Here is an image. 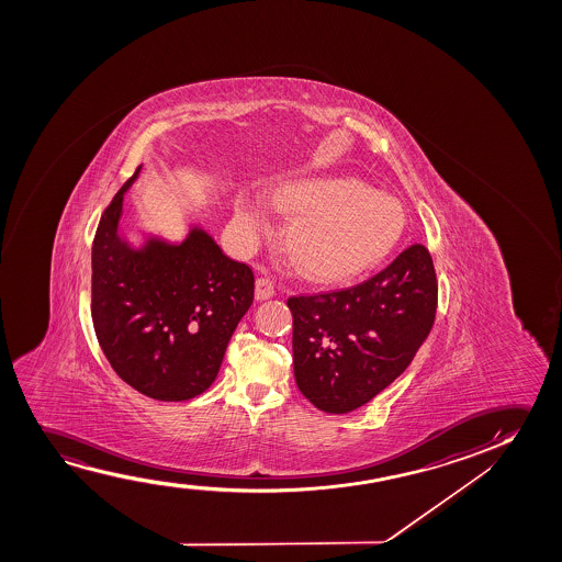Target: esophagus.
<instances>
[{"label": "esophagus", "instance_id": "esophagus-1", "mask_svg": "<svg viewBox=\"0 0 562 562\" xmlns=\"http://www.w3.org/2000/svg\"><path fill=\"white\" fill-rule=\"evenodd\" d=\"M274 293H277V288H274V282L269 277L257 278V282H255V300H270Z\"/></svg>", "mask_w": 562, "mask_h": 562}]
</instances>
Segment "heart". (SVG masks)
I'll list each match as a JSON object with an SVG mask.
<instances>
[{
	"label": "heart",
	"instance_id": "obj_1",
	"mask_svg": "<svg viewBox=\"0 0 562 562\" xmlns=\"http://www.w3.org/2000/svg\"><path fill=\"white\" fill-rule=\"evenodd\" d=\"M272 203L293 215L284 236L290 259L318 282H341L376 265L400 241L407 221L400 201L355 178H290L272 190ZM269 221L261 195H236L234 223L246 244Z\"/></svg>",
	"mask_w": 562,
	"mask_h": 562
}]
</instances>
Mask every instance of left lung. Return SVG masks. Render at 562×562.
<instances>
[{
  "instance_id": "1",
  "label": "left lung",
  "mask_w": 562,
  "mask_h": 562,
  "mask_svg": "<svg viewBox=\"0 0 562 562\" xmlns=\"http://www.w3.org/2000/svg\"><path fill=\"white\" fill-rule=\"evenodd\" d=\"M300 392L331 415L351 413L392 384L428 338L438 282L430 254L407 247L362 284L290 297Z\"/></svg>"
}]
</instances>
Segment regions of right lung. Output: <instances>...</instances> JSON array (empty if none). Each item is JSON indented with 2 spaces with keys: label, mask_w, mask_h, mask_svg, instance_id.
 Returning <instances> with one entry per match:
<instances>
[{
  "label": "right lung",
  "mask_w": 562,
  "mask_h": 562,
  "mask_svg": "<svg viewBox=\"0 0 562 562\" xmlns=\"http://www.w3.org/2000/svg\"><path fill=\"white\" fill-rule=\"evenodd\" d=\"M124 182L101 215L92 246V321L126 384L157 401H186L215 382L224 351L254 303L255 278L193 224L182 241L121 232Z\"/></svg>",
  "instance_id": "1"
}]
</instances>
